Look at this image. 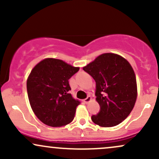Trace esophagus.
<instances>
[{
    "label": "esophagus",
    "mask_w": 159,
    "mask_h": 159,
    "mask_svg": "<svg viewBox=\"0 0 159 159\" xmlns=\"http://www.w3.org/2000/svg\"><path fill=\"white\" fill-rule=\"evenodd\" d=\"M91 100H92V98H91V96H88L87 98H85L84 100V102L86 104H87V103L90 102Z\"/></svg>",
    "instance_id": "1"
}]
</instances>
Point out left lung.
Listing matches in <instances>:
<instances>
[{"label":"left lung","mask_w":159,"mask_h":159,"mask_svg":"<svg viewBox=\"0 0 159 159\" xmlns=\"http://www.w3.org/2000/svg\"><path fill=\"white\" fill-rule=\"evenodd\" d=\"M96 81L99 113L91 119L101 127H113L126 119L138 96L134 69L119 54L105 53L83 67Z\"/></svg>","instance_id":"left-lung-1"}]
</instances>
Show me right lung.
Wrapping results in <instances>:
<instances>
[{"instance_id": "1", "label": "right lung", "mask_w": 159, "mask_h": 159, "mask_svg": "<svg viewBox=\"0 0 159 159\" xmlns=\"http://www.w3.org/2000/svg\"><path fill=\"white\" fill-rule=\"evenodd\" d=\"M79 70L62 60L45 58L38 63L27 80L29 102L40 121L61 127L72 121L81 102L69 93V79Z\"/></svg>"}]
</instances>
